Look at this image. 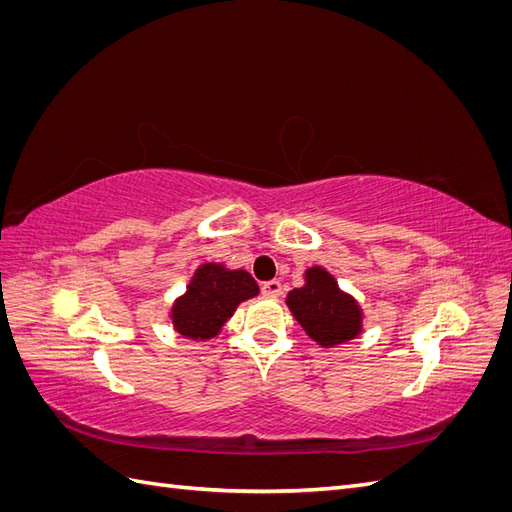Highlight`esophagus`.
<instances>
[{
  "label": "esophagus",
  "instance_id": "obj_1",
  "mask_svg": "<svg viewBox=\"0 0 512 512\" xmlns=\"http://www.w3.org/2000/svg\"><path fill=\"white\" fill-rule=\"evenodd\" d=\"M262 294H265V297H269V299L280 297V294H282V284L277 282V280L265 282V284H262Z\"/></svg>",
  "mask_w": 512,
  "mask_h": 512
}]
</instances>
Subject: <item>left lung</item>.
I'll return each mask as SVG.
<instances>
[{"label":"left lung","mask_w":512,"mask_h":512,"mask_svg":"<svg viewBox=\"0 0 512 512\" xmlns=\"http://www.w3.org/2000/svg\"><path fill=\"white\" fill-rule=\"evenodd\" d=\"M305 284L288 292L286 305L320 348H337L363 333V307L320 265L305 269Z\"/></svg>","instance_id":"left-lung-1"}]
</instances>
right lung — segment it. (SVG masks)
Returning <instances> with one entry per match:
<instances>
[{
    "label": "right lung",
    "mask_w": 512,
    "mask_h": 512,
    "mask_svg": "<svg viewBox=\"0 0 512 512\" xmlns=\"http://www.w3.org/2000/svg\"><path fill=\"white\" fill-rule=\"evenodd\" d=\"M258 284L243 269H228L222 262H203L181 297L170 305L173 329L194 342L218 337L237 307L258 297Z\"/></svg>",
    "instance_id": "add662e5"
}]
</instances>
